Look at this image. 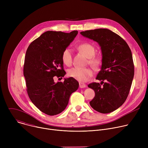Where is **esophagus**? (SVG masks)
<instances>
[{"label":"esophagus","mask_w":148,"mask_h":148,"mask_svg":"<svg viewBox=\"0 0 148 148\" xmlns=\"http://www.w3.org/2000/svg\"><path fill=\"white\" fill-rule=\"evenodd\" d=\"M79 88H85L86 87V85L84 83H82V82H79Z\"/></svg>","instance_id":"esophagus-1"}]
</instances>
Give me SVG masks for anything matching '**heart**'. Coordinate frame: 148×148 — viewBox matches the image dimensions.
<instances>
[{"mask_svg":"<svg viewBox=\"0 0 148 148\" xmlns=\"http://www.w3.org/2000/svg\"><path fill=\"white\" fill-rule=\"evenodd\" d=\"M78 49L82 54L89 58L88 62L93 67L97 69L100 66L101 59L99 57L94 56L95 50L92 45L87 43H82L78 46ZM61 59L64 64L68 66H71L73 62V56L71 50L70 48H66L63 50ZM68 75L79 81L85 82L92 76L93 71L90 68L73 67L69 70Z\"/></svg>","mask_w":148,"mask_h":148,"instance_id":"b5f03b06","label":"heart"}]
</instances>
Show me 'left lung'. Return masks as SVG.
Masks as SVG:
<instances>
[{
  "label": "left lung",
  "mask_w": 148,
  "mask_h": 148,
  "mask_svg": "<svg viewBox=\"0 0 148 148\" xmlns=\"http://www.w3.org/2000/svg\"><path fill=\"white\" fill-rule=\"evenodd\" d=\"M84 37L97 42L102 51V66L96 79L101 83L88 86L95 91L90 102L95 111L108 114L118 108L127 98L134 76L131 50L119 35L107 29L81 32Z\"/></svg>",
  "instance_id": "8db88e82"
}]
</instances>
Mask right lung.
<instances>
[{
  "mask_svg": "<svg viewBox=\"0 0 148 148\" xmlns=\"http://www.w3.org/2000/svg\"><path fill=\"white\" fill-rule=\"evenodd\" d=\"M77 30L69 33L47 31L34 40L28 47L23 67L27 94L35 106L49 115H57L65 110L71 94L79 86L74 78L55 82L54 77L62 78V53L74 40Z\"/></svg>",
  "mask_w": 148,
  "mask_h": 148,
  "instance_id": "obj_1",
  "label": "right lung"
}]
</instances>
